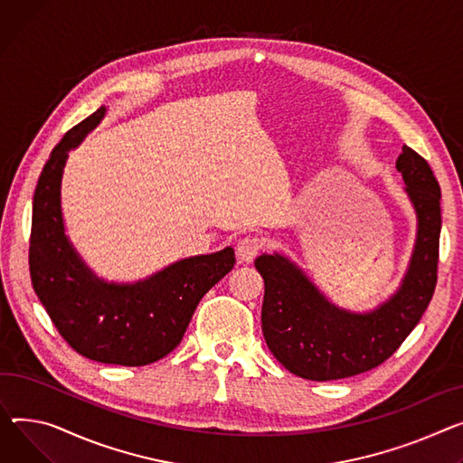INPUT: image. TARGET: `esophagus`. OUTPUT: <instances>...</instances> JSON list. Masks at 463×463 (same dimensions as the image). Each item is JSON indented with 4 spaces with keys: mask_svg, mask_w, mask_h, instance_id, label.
<instances>
[{
    "mask_svg": "<svg viewBox=\"0 0 463 463\" xmlns=\"http://www.w3.org/2000/svg\"><path fill=\"white\" fill-rule=\"evenodd\" d=\"M264 245V240L260 236H245L238 241L236 248V255L240 259V262H253L255 257L260 253Z\"/></svg>",
    "mask_w": 463,
    "mask_h": 463,
    "instance_id": "obj_1",
    "label": "esophagus"
}]
</instances>
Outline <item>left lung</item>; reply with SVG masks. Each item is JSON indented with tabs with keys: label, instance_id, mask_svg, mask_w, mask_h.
Listing matches in <instances>:
<instances>
[{
	"label": "left lung",
	"instance_id": "obj_1",
	"mask_svg": "<svg viewBox=\"0 0 463 463\" xmlns=\"http://www.w3.org/2000/svg\"><path fill=\"white\" fill-rule=\"evenodd\" d=\"M417 213V240L400 288L374 311L333 305L294 262L273 253L255 268L264 279L262 333L269 352L292 374L327 382L350 378L389 359L419 324L438 283L441 188L428 162L410 146L396 160Z\"/></svg>",
	"mask_w": 463,
	"mask_h": 463
}]
</instances>
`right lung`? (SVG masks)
Returning a JSON list of instances; mask_svg holds the SVG:
<instances>
[{"label": "right lung", "mask_w": 463, "mask_h": 463, "mask_svg": "<svg viewBox=\"0 0 463 463\" xmlns=\"http://www.w3.org/2000/svg\"><path fill=\"white\" fill-rule=\"evenodd\" d=\"M102 106L52 150L33 197L29 273L33 290L61 336L83 357L143 366L173 352L201 298L225 277L234 250L182 259L132 285L106 283L92 273L65 234L61 178L69 150L104 118Z\"/></svg>", "instance_id": "obj_1"}]
</instances>
